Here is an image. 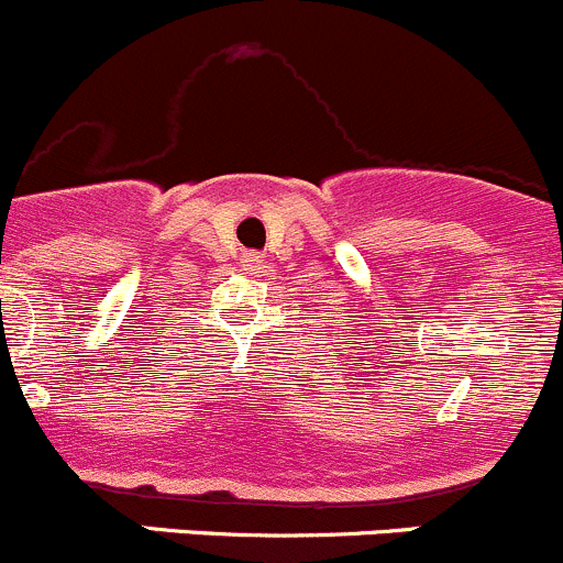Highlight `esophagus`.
<instances>
[{
    "instance_id": "1",
    "label": "esophagus",
    "mask_w": 563,
    "mask_h": 563,
    "mask_svg": "<svg viewBox=\"0 0 563 563\" xmlns=\"http://www.w3.org/2000/svg\"><path fill=\"white\" fill-rule=\"evenodd\" d=\"M249 263H252V265H257V263H260V260H257V257H249Z\"/></svg>"
}]
</instances>
